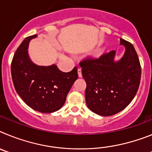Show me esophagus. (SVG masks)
I'll use <instances>...</instances> for the list:
<instances>
[{
    "label": "esophagus",
    "mask_w": 152,
    "mask_h": 152,
    "mask_svg": "<svg viewBox=\"0 0 152 152\" xmlns=\"http://www.w3.org/2000/svg\"><path fill=\"white\" fill-rule=\"evenodd\" d=\"M77 74H78L79 77H82V73H81V69H80V68H78V69H77Z\"/></svg>",
    "instance_id": "obj_1"
}]
</instances>
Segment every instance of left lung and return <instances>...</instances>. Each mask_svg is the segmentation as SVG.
I'll return each instance as SVG.
<instances>
[{
    "instance_id": "obj_1",
    "label": "left lung",
    "mask_w": 152,
    "mask_h": 152,
    "mask_svg": "<svg viewBox=\"0 0 152 152\" xmlns=\"http://www.w3.org/2000/svg\"><path fill=\"white\" fill-rule=\"evenodd\" d=\"M120 44L126 47V52L119 61H114L113 50L99 58H86L79 63L87 84V106L100 116H112L124 110L135 97L140 84L142 69L136 51L123 39Z\"/></svg>"
}]
</instances>
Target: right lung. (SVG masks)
Returning a JSON list of instances; mask_svg holds the SVG:
<instances>
[{"instance_id": "right-lung-1", "label": "right lung", "mask_w": 152, "mask_h": 152, "mask_svg": "<svg viewBox=\"0 0 152 152\" xmlns=\"http://www.w3.org/2000/svg\"><path fill=\"white\" fill-rule=\"evenodd\" d=\"M36 35L24 39L11 62V75L16 91L25 103L39 112L49 113L64 105L67 95L77 79V68L60 71L56 64L38 66L28 56V45Z\"/></svg>"}]
</instances>
